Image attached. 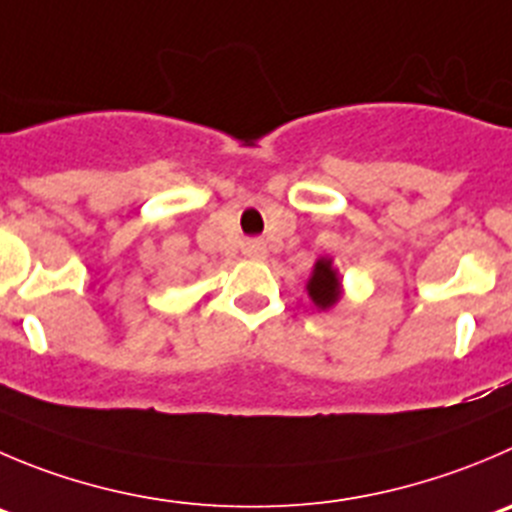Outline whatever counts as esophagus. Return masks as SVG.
I'll list each match as a JSON object with an SVG mask.
<instances>
[{"mask_svg":"<svg viewBox=\"0 0 512 512\" xmlns=\"http://www.w3.org/2000/svg\"><path fill=\"white\" fill-rule=\"evenodd\" d=\"M243 253H246L248 259H264L266 256L264 241H259V238H248V241L243 243Z\"/></svg>","mask_w":512,"mask_h":512,"instance_id":"esophagus-1","label":"esophagus"}]
</instances>
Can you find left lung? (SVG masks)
I'll list each match as a JSON object with an SVG mask.
<instances>
[{
  "label": "left lung",
  "instance_id": "left-lung-1",
  "mask_svg": "<svg viewBox=\"0 0 512 512\" xmlns=\"http://www.w3.org/2000/svg\"><path fill=\"white\" fill-rule=\"evenodd\" d=\"M306 289H309V296L314 299V304L321 306V309L337 304L339 279H337V271L332 269V261L329 259L316 261L314 274H311L309 286H306Z\"/></svg>",
  "mask_w": 512,
  "mask_h": 512
}]
</instances>
